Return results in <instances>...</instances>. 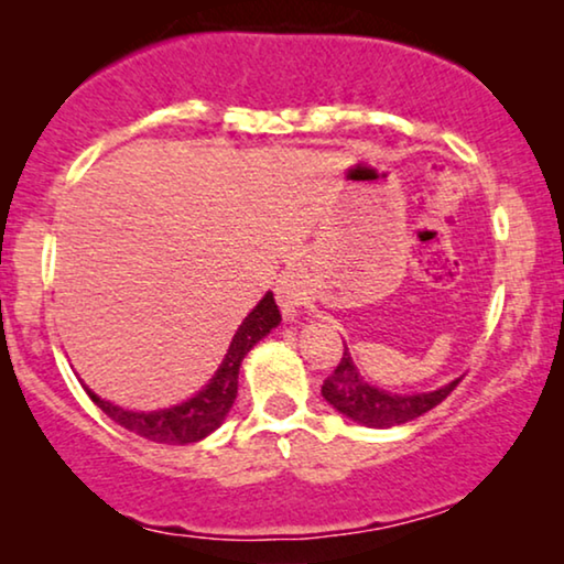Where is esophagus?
Here are the masks:
<instances>
[{"instance_id":"esophagus-1","label":"esophagus","mask_w":564,"mask_h":564,"mask_svg":"<svg viewBox=\"0 0 564 564\" xmlns=\"http://www.w3.org/2000/svg\"><path fill=\"white\" fill-rule=\"evenodd\" d=\"M275 299H278V306H281V312L286 314V317H294V314L299 312V306L304 304L302 283H299L294 270H283L281 278H278Z\"/></svg>"}]
</instances>
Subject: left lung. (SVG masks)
<instances>
[{"label":"left lung","mask_w":564,"mask_h":564,"mask_svg":"<svg viewBox=\"0 0 564 564\" xmlns=\"http://www.w3.org/2000/svg\"><path fill=\"white\" fill-rule=\"evenodd\" d=\"M462 379L452 381V384L435 389L427 394H392L384 389L371 387L369 381L358 377V369L352 366L348 348L343 350L340 364L335 366V371L329 373L322 384V397L333 404L337 412L348 415L356 423L366 427H392L410 423L420 415H425L427 410H433L435 404H441L448 394L454 392L456 384Z\"/></svg>","instance_id":"left-lung-1"}]
</instances>
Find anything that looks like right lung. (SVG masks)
I'll return each instance as SVG.
<instances>
[{
	"instance_id": "right-lung-1",
	"label": "right lung",
	"mask_w": 564,
	"mask_h": 564,
	"mask_svg": "<svg viewBox=\"0 0 564 564\" xmlns=\"http://www.w3.org/2000/svg\"><path fill=\"white\" fill-rule=\"evenodd\" d=\"M281 322V310H278L273 294L262 296V302L247 314L242 325H239L235 340L229 345L227 358L216 371L204 392H198L193 400H187L177 408L160 410V412H131L116 404L100 400V397L87 392L97 408H100L110 420H116L120 427L141 435V438L154 441V444H172L185 446L195 444V441L206 438L221 425L227 412L237 400V377L242 358L250 352V348L260 337H265Z\"/></svg>"
}]
</instances>
